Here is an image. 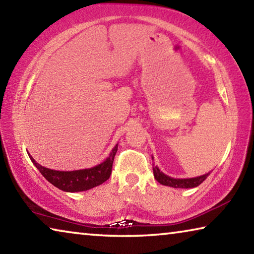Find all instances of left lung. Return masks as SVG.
<instances>
[{"mask_svg": "<svg viewBox=\"0 0 254 254\" xmlns=\"http://www.w3.org/2000/svg\"><path fill=\"white\" fill-rule=\"evenodd\" d=\"M153 159V158H152ZM153 176L158 183H160L163 186H169L174 188H194L199 186V185L204 182V180L208 177V174H205L203 176H198L195 178H186V179H176L171 178L169 176L161 173L160 169L157 166H153Z\"/></svg>", "mask_w": 254, "mask_h": 254, "instance_id": "obj_1", "label": "left lung"}]
</instances>
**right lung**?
I'll use <instances>...</instances> for the list:
<instances>
[{
  "label": "right lung",
  "mask_w": 254,
  "mask_h": 254,
  "mask_svg": "<svg viewBox=\"0 0 254 254\" xmlns=\"http://www.w3.org/2000/svg\"><path fill=\"white\" fill-rule=\"evenodd\" d=\"M117 151L118 144L112 150L109 158H106V160L100 163V165L89 169L74 171H59L46 168V167L40 166L39 163L36 162V160L30 154L29 157L33 162V165L40 171L41 175L50 184H53L55 187L62 189L64 191L76 192L88 190L91 188L100 186V185H102L110 178L112 173V166H113L114 157Z\"/></svg>",
  "instance_id": "right-lung-1"
}]
</instances>
